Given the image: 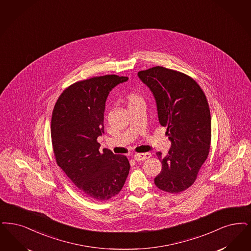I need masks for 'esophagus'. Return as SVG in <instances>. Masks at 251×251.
<instances>
[{
	"label": "esophagus",
	"instance_id": "esophagus-1",
	"mask_svg": "<svg viewBox=\"0 0 251 251\" xmlns=\"http://www.w3.org/2000/svg\"><path fill=\"white\" fill-rule=\"evenodd\" d=\"M151 157V154L150 152H147V153H137V154L133 155V159L137 161H145V160H147V159H149Z\"/></svg>",
	"mask_w": 251,
	"mask_h": 251
}]
</instances>
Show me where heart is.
<instances>
[{
	"label": "heart",
	"mask_w": 251,
	"mask_h": 251,
	"mask_svg": "<svg viewBox=\"0 0 251 251\" xmlns=\"http://www.w3.org/2000/svg\"><path fill=\"white\" fill-rule=\"evenodd\" d=\"M127 100H128V103L131 104V103H134V102L143 100V99H142V97H141L139 94H137L135 92H130V93L128 94V96H127Z\"/></svg>",
	"instance_id": "heart-1"
}]
</instances>
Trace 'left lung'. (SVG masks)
<instances>
[{"label": "left lung", "instance_id": "1", "mask_svg": "<svg viewBox=\"0 0 251 251\" xmlns=\"http://www.w3.org/2000/svg\"><path fill=\"white\" fill-rule=\"evenodd\" d=\"M138 76L152 91L159 121L172 143L165 157L156 153L162 169L154 183L161 191L179 193L195 182L209 154L208 102L198 83L184 73L156 66L138 72Z\"/></svg>", "mask_w": 251, "mask_h": 251}]
</instances>
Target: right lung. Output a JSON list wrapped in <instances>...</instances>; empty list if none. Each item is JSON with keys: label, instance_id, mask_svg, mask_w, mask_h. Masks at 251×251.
I'll return each instance as SVG.
<instances>
[{"label": "right lung", "instance_id": "1", "mask_svg": "<svg viewBox=\"0 0 251 251\" xmlns=\"http://www.w3.org/2000/svg\"><path fill=\"white\" fill-rule=\"evenodd\" d=\"M127 76L106 75L77 81L62 91L52 112L51 140L58 166L87 197L109 200L129 175L126 156L99 151L105 100Z\"/></svg>", "mask_w": 251, "mask_h": 251}]
</instances>
